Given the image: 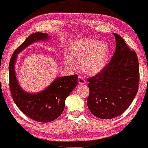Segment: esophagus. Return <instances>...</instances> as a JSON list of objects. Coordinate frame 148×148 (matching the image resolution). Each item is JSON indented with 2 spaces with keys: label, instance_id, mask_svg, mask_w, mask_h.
I'll return each mask as SVG.
<instances>
[{
  "label": "esophagus",
  "instance_id": "obj_1",
  "mask_svg": "<svg viewBox=\"0 0 148 148\" xmlns=\"http://www.w3.org/2000/svg\"><path fill=\"white\" fill-rule=\"evenodd\" d=\"M78 83L79 85H84L86 83V80L84 79V77L79 76V77H78Z\"/></svg>",
  "mask_w": 148,
  "mask_h": 148
}]
</instances>
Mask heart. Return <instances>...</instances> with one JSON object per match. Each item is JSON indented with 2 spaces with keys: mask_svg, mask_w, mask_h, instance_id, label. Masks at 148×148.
<instances>
[{
  "mask_svg": "<svg viewBox=\"0 0 148 148\" xmlns=\"http://www.w3.org/2000/svg\"><path fill=\"white\" fill-rule=\"evenodd\" d=\"M67 58L64 60L68 66L71 61L80 62V69L90 75L99 73L106 66L109 58V50L104 42L92 38H82L69 47Z\"/></svg>",
  "mask_w": 148,
  "mask_h": 148,
  "instance_id": "1",
  "label": "heart"
}]
</instances>
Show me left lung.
Segmentation results:
<instances>
[{
    "instance_id": "1",
    "label": "left lung",
    "mask_w": 148,
    "mask_h": 148,
    "mask_svg": "<svg viewBox=\"0 0 148 148\" xmlns=\"http://www.w3.org/2000/svg\"><path fill=\"white\" fill-rule=\"evenodd\" d=\"M113 35L116 50L111 60L102 71L88 79L90 95L87 104L94 116L102 119L122 114L138 91L139 66L137 54L120 36Z\"/></svg>"
}]
</instances>
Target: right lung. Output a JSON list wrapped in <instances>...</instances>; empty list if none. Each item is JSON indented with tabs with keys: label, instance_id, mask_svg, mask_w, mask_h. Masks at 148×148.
I'll list each match as a JSON object with an SVG mask.
<instances>
[{
	"label": "right lung",
	"instance_id": "1",
	"mask_svg": "<svg viewBox=\"0 0 148 148\" xmlns=\"http://www.w3.org/2000/svg\"><path fill=\"white\" fill-rule=\"evenodd\" d=\"M48 38L46 33L31 34L13 52L9 66V88L15 104L26 116L41 123L51 122L60 116L66 98L77 85V75H73L57 77L45 90L36 94L26 92L19 86L15 71L17 54L34 42Z\"/></svg>",
	"mask_w": 148,
	"mask_h": 148
}]
</instances>
